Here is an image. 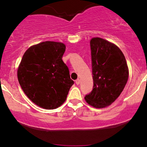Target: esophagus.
<instances>
[{
    "instance_id": "1",
    "label": "esophagus",
    "mask_w": 147,
    "mask_h": 147,
    "mask_svg": "<svg viewBox=\"0 0 147 147\" xmlns=\"http://www.w3.org/2000/svg\"><path fill=\"white\" fill-rule=\"evenodd\" d=\"M75 83H76V84H77V85H79V84H80V80H79V79H77V80L75 81Z\"/></svg>"
}]
</instances>
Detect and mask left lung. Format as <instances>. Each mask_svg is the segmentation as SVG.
Returning <instances> with one entry per match:
<instances>
[{"label": "left lung", "instance_id": "8db88e82", "mask_svg": "<svg viewBox=\"0 0 147 147\" xmlns=\"http://www.w3.org/2000/svg\"><path fill=\"white\" fill-rule=\"evenodd\" d=\"M90 43L93 88L85 96V100L102 109L111 105L122 93L129 78V69L117 45L99 37L92 38Z\"/></svg>", "mask_w": 147, "mask_h": 147}]
</instances>
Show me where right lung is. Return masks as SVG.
<instances>
[{
	"label": "right lung",
	"mask_w": 147,
	"mask_h": 147,
	"mask_svg": "<svg viewBox=\"0 0 147 147\" xmlns=\"http://www.w3.org/2000/svg\"><path fill=\"white\" fill-rule=\"evenodd\" d=\"M65 45L45 41L26 50L18 67L17 76L21 88L32 102L45 109L63 104L74 82L62 60Z\"/></svg>",
	"instance_id": "add662e5"
}]
</instances>
